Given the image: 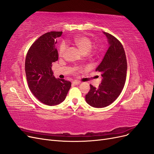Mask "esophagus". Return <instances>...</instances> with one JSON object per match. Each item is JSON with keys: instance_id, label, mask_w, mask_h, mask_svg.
<instances>
[{"instance_id": "esophagus-1", "label": "esophagus", "mask_w": 154, "mask_h": 154, "mask_svg": "<svg viewBox=\"0 0 154 154\" xmlns=\"http://www.w3.org/2000/svg\"><path fill=\"white\" fill-rule=\"evenodd\" d=\"M80 83H81V82H80V81L75 80V81L72 82V84H73V85H77L80 84Z\"/></svg>"}]
</instances>
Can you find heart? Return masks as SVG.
<instances>
[{
  "mask_svg": "<svg viewBox=\"0 0 154 154\" xmlns=\"http://www.w3.org/2000/svg\"><path fill=\"white\" fill-rule=\"evenodd\" d=\"M72 43L75 45L76 47L80 49L83 53H87L88 52L91 53V54H96L95 51H92L93 47V42L92 39L87 36L85 35H79L74 37L72 40ZM66 50V45L64 43L60 44L59 47L58 54L60 57H63ZM77 69L78 68H76Z\"/></svg>",
  "mask_w": 154,
  "mask_h": 154,
  "instance_id": "heart-1",
  "label": "heart"
}]
</instances>
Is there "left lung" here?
Segmentation results:
<instances>
[{"mask_svg":"<svg viewBox=\"0 0 154 154\" xmlns=\"http://www.w3.org/2000/svg\"><path fill=\"white\" fill-rule=\"evenodd\" d=\"M109 41V48L96 71L103 78L97 88L90 85L85 96L87 103L95 108L109 106L118 98L127 78V62L122 43L115 36L103 32Z\"/></svg>","mask_w":154,"mask_h":154,"instance_id":"left-lung-1","label":"left lung"}]
</instances>
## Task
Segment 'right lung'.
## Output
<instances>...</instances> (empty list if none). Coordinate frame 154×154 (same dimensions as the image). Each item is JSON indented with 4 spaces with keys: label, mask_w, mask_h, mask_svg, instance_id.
Masks as SVG:
<instances>
[{
    "label": "right lung",
    "mask_w": 154,
    "mask_h": 154,
    "mask_svg": "<svg viewBox=\"0 0 154 154\" xmlns=\"http://www.w3.org/2000/svg\"><path fill=\"white\" fill-rule=\"evenodd\" d=\"M62 31H51L40 36L29 49L26 58L25 71L30 91L45 105L53 106L66 99L71 87V82L57 79L53 75L52 63L58 59L55 48Z\"/></svg>",
    "instance_id": "obj_1"
}]
</instances>
